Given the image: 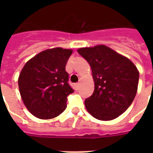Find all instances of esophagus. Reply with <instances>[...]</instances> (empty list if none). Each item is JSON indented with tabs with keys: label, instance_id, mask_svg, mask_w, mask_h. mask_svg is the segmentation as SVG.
<instances>
[{
	"label": "esophagus",
	"instance_id": "esophagus-1",
	"mask_svg": "<svg viewBox=\"0 0 153 153\" xmlns=\"http://www.w3.org/2000/svg\"><path fill=\"white\" fill-rule=\"evenodd\" d=\"M79 86H80V83H79V82H78V83L75 84V87H76V89H79Z\"/></svg>",
	"mask_w": 153,
	"mask_h": 153
}]
</instances>
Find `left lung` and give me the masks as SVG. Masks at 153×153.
I'll use <instances>...</instances> for the list:
<instances>
[{
    "label": "left lung",
    "instance_id": "1",
    "mask_svg": "<svg viewBox=\"0 0 153 153\" xmlns=\"http://www.w3.org/2000/svg\"><path fill=\"white\" fill-rule=\"evenodd\" d=\"M78 52L89 62L94 82L93 94L85 100L86 110L101 121L117 118L137 94V68L129 59L102 44L81 48Z\"/></svg>",
    "mask_w": 153,
    "mask_h": 153
}]
</instances>
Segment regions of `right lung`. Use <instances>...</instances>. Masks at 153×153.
<instances>
[{
	"mask_svg": "<svg viewBox=\"0 0 153 153\" xmlns=\"http://www.w3.org/2000/svg\"><path fill=\"white\" fill-rule=\"evenodd\" d=\"M71 49H47L27 61L18 78L20 96L27 110L39 119H51L67 108L74 92L65 67Z\"/></svg>",
	"mask_w": 153,
	"mask_h": 153,
	"instance_id": "add662e5",
	"label": "right lung"
}]
</instances>
